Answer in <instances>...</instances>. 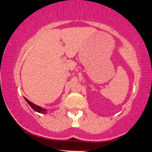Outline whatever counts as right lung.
<instances>
[{
  "mask_svg": "<svg viewBox=\"0 0 152 152\" xmlns=\"http://www.w3.org/2000/svg\"><path fill=\"white\" fill-rule=\"evenodd\" d=\"M26 100H27V99H26ZM27 102H28V103L29 105L31 106V108H32L34 111H37V112H38V113H42V114H45V113H46V111H47V110L46 109H43V108H41V106H36V104H34L33 103L29 102L28 100H27Z\"/></svg>",
  "mask_w": 152,
  "mask_h": 152,
  "instance_id": "obj_1",
  "label": "right lung"
}]
</instances>
